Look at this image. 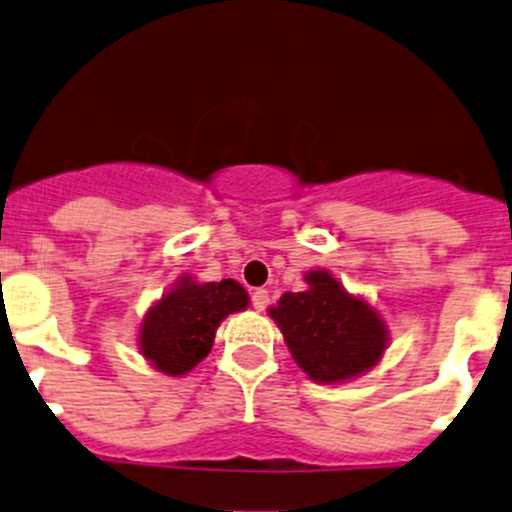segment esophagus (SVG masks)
<instances>
[{
    "label": "esophagus",
    "mask_w": 512,
    "mask_h": 512,
    "mask_svg": "<svg viewBox=\"0 0 512 512\" xmlns=\"http://www.w3.org/2000/svg\"><path fill=\"white\" fill-rule=\"evenodd\" d=\"M267 304H270V294H267V289H255V292H252V306H255L257 311H265Z\"/></svg>",
    "instance_id": "34e87169"
}]
</instances>
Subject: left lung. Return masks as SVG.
I'll use <instances>...</instances> for the list:
<instances>
[{
	"label": "left lung",
	"instance_id": "obj_1",
	"mask_svg": "<svg viewBox=\"0 0 512 512\" xmlns=\"http://www.w3.org/2000/svg\"><path fill=\"white\" fill-rule=\"evenodd\" d=\"M304 292H284L270 309L294 363L319 385L368 373L387 348V326L368 299L346 292L328 270L304 274Z\"/></svg>",
	"mask_w": 512,
	"mask_h": 512
}]
</instances>
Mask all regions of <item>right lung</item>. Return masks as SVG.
<instances>
[{"label": "right lung", "instance_id": "add662e5", "mask_svg": "<svg viewBox=\"0 0 512 512\" xmlns=\"http://www.w3.org/2000/svg\"><path fill=\"white\" fill-rule=\"evenodd\" d=\"M247 306L250 297L235 279L196 282L184 274L144 314L139 353L159 373L181 378L211 353L220 321Z\"/></svg>", "mask_w": 512, "mask_h": 512}]
</instances>
